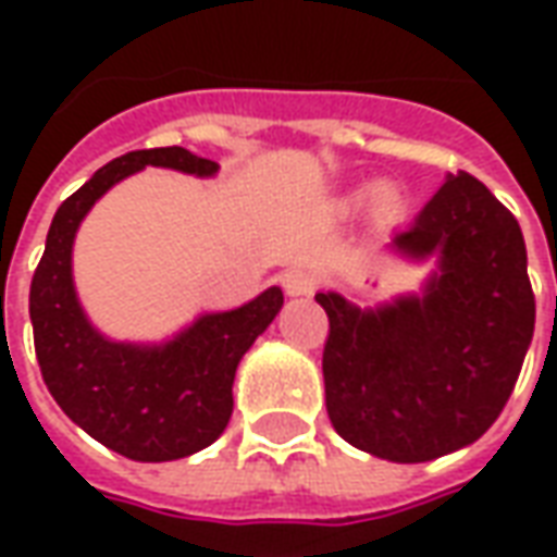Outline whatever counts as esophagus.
<instances>
[{
  "label": "esophagus",
  "instance_id": "1",
  "mask_svg": "<svg viewBox=\"0 0 557 557\" xmlns=\"http://www.w3.org/2000/svg\"><path fill=\"white\" fill-rule=\"evenodd\" d=\"M280 283H283L286 295H310V292L315 289L313 274L304 271V268H289V271H283V274H280Z\"/></svg>",
  "mask_w": 557,
  "mask_h": 557
}]
</instances>
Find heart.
<instances>
[{
    "label": "heart",
    "instance_id": "obj_1",
    "mask_svg": "<svg viewBox=\"0 0 557 557\" xmlns=\"http://www.w3.org/2000/svg\"><path fill=\"white\" fill-rule=\"evenodd\" d=\"M379 202H382V206H391V202H394V190H391V187H382V190H379Z\"/></svg>",
    "mask_w": 557,
    "mask_h": 557
}]
</instances>
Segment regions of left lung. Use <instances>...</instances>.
<instances>
[{
	"label": "left lung",
	"instance_id": "1",
	"mask_svg": "<svg viewBox=\"0 0 557 557\" xmlns=\"http://www.w3.org/2000/svg\"><path fill=\"white\" fill-rule=\"evenodd\" d=\"M391 250L438 256L423 298L363 313L319 292L327 418L358 450L426 462L478 442L498 420L534 337V292L516 218L474 175L432 194Z\"/></svg>",
	"mask_w": 557,
	"mask_h": 557
}]
</instances>
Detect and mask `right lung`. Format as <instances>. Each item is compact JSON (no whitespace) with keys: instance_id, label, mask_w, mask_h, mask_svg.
Returning <instances> with one entry per match:
<instances>
[{"instance_id":"right-lung-1","label":"right lung","mask_w":557,"mask_h":557,"mask_svg":"<svg viewBox=\"0 0 557 557\" xmlns=\"http://www.w3.org/2000/svg\"><path fill=\"white\" fill-rule=\"evenodd\" d=\"M143 166L214 175L218 163L182 146L143 148L110 160L55 211L29 289V319L44 385L59 409L115 454L170 462L218 442L232 418V382L244 351L283 307L271 286L230 313L202 315L166 346L103 339L83 315L71 280L79 220L115 182Z\"/></svg>"}]
</instances>
